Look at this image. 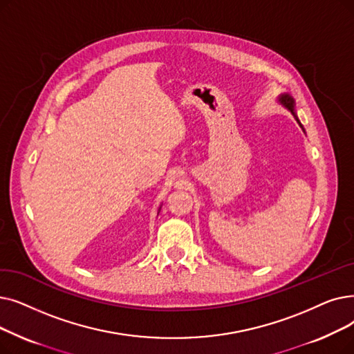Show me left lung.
Listing matches in <instances>:
<instances>
[{"label":"left lung","instance_id":"8db88e82","mask_svg":"<svg viewBox=\"0 0 354 354\" xmlns=\"http://www.w3.org/2000/svg\"><path fill=\"white\" fill-rule=\"evenodd\" d=\"M278 101L285 106V109H286L292 115L295 117L297 122H298V124L301 126V129L304 130V127H302V124H301V121H299V118H298V115H297V111H295V100L292 98L289 94H283L282 97H279V100H278ZM304 131H305V130H304Z\"/></svg>","mask_w":354,"mask_h":354}]
</instances>
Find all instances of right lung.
I'll use <instances>...</instances> for the list:
<instances>
[{
	"instance_id": "add662e5",
	"label": "right lung",
	"mask_w": 354,
	"mask_h": 354,
	"mask_svg": "<svg viewBox=\"0 0 354 354\" xmlns=\"http://www.w3.org/2000/svg\"><path fill=\"white\" fill-rule=\"evenodd\" d=\"M160 208H162V207H159V211H160ZM158 214H159V212H158Z\"/></svg>"
}]
</instances>
